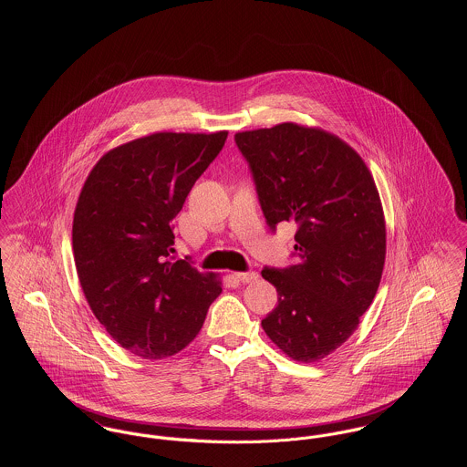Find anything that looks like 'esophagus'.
Listing matches in <instances>:
<instances>
[{"label":"esophagus","instance_id":"34e87169","mask_svg":"<svg viewBox=\"0 0 467 467\" xmlns=\"http://www.w3.org/2000/svg\"><path fill=\"white\" fill-rule=\"evenodd\" d=\"M235 278L243 284H248V282H255L259 278V273L257 271H243V273H235Z\"/></svg>","mask_w":467,"mask_h":467}]
</instances>
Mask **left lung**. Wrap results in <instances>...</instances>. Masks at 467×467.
I'll list each match as a JSON object with an SVG mask.
<instances>
[{"label": "left lung", "mask_w": 467, "mask_h": 467, "mask_svg": "<svg viewBox=\"0 0 467 467\" xmlns=\"http://www.w3.org/2000/svg\"><path fill=\"white\" fill-rule=\"evenodd\" d=\"M271 232L296 228V265L265 267L278 304L263 320L289 358H326L356 331L379 287L387 232L376 183L343 140L291 122L235 134Z\"/></svg>", "instance_id": "1"}]
</instances>
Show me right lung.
Listing matches in <instances>:
<instances>
[{
    "label": "right lung",
    "mask_w": 467,
    "mask_h": 467,
    "mask_svg": "<svg viewBox=\"0 0 467 467\" xmlns=\"http://www.w3.org/2000/svg\"><path fill=\"white\" fill-rule=\"evenodd\" d=\"M226 131L154 133L124 143L89 172L73 215V259L97 320L124 348L161 359L200 333L221 284L174 261L172 219Z\"/></svg>",
    "instance_id": "right-lung-1"
}]
</instances>
